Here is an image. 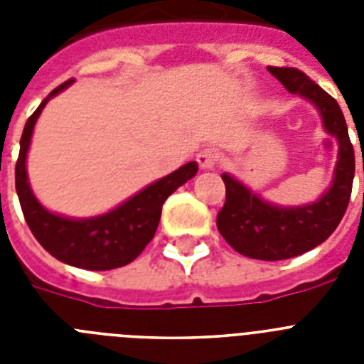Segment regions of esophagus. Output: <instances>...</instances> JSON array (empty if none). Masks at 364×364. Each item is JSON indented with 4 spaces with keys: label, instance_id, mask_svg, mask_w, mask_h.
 Returning <instances> with one entry per match:
<instances>
[{
    "label": "esophagus",
    "instance_id": "34e87169",
    "mask_svg": "<svg viewBox=\"0 0 364 364\" xmlns=\"http://www.w3.org/2000/svg\"><path fill=\"white\" fill-rule=\"evenodd\" d=\"M197 162L202 169H213L218 162V153L215 149H204L197 154Z\"/></svg>",
    "mask_w": 364,
    "mask_h": 364
}]
</instances>
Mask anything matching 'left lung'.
<instances>
[{
	"label": "left lung",
	"mask_w": 364,
	"mask_h": 364,
	"mask_svg": "<svg viewBox=\"0 0 364 364\" xmlns=\"http://www.w3.org/2000/svg\"><path fill=\"white\" fill-rule=\"evenodd\" d=\"M286 91L308 100L319 112L323 127L337 140V162L330 188L317 200L279 205L264 200L230 173H222L226 202L217 228L240 255L257 260H284L323 244L339 226L352 195L355 156L339 104L306 74L294 67H268Z\"/></svg>",
	"instance_id": "8db88e82"
}]
</instances>
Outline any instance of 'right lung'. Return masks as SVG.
<instances>
[{
    "instance_id": "obj_1",
    "label": "right lung",
    "mask_w": 364,
    "mask_h": 364,
    "mask_svg": "<svg viewBox=\"0 0 364 364\" xmlns=\"http://www.w3.org/2000/svg\"><path fill=\"white\" fill-rule=\"evenodd\" d=\"M73 85V80L56 87L32 112L19 140L16 162V191L21 211L38 242L58 260L74 268L104 272L129 264L144 252L159 228L167 197L197 175V162H188L176 171L146 186L133 197L96 217L74 218L47 210L32 193L27 175V154L34 125L50 98Z\"/></svg>"
}]
</instances>
